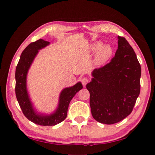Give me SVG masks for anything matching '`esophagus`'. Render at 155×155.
<instances>
[{
	"label": "esophagus",
	"mask_w": 155,
	"mask_h": 155,
	"mask_svg": "<svg viewBox=\"0 0 155 155\" xmlns=\"http://www.w3.org/2000/svg\"><path fill=\"white\" fill-rule=\"evenodd\" d=\"M88 82H89V80H88L87 78L84 77V78H81V83H82V84H83V85H85L86 84H87Z\"/></svg>",
	"instance_id": "esophagus-1"
}]
</instances>
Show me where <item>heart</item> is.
I'll use <instances>...</instances> for the list:
<instances>
[{
    "label": "heart",
    "mask_w": 155,
    "mask_h": 155,
    "mask_svg": "<svg viewBox=\"0 0 155 155\" xmlns=\"http://www.w3.org/2000/svg\"><path fill=\"white\" fill-rule=\"evenodd\" d=\"M98 51L96 54L95 61L98 65H103L105 64L111 58L114 53V50L109 44L103 45L101 41H96L91 46V51L92 52Z\"/></svg>",
    "instance_id": "1"
}]
</instances>
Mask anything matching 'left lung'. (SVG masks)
Instances as JSON below:
<instances>
[{
    "mask_svg": "<svg viewBox=\"0 0 155 155\" xmlns=\"http://www.w3.org/2000/svg\"><path fill=\"white\" fill-rule=\"evenodd\" d=\"M115 56L96 68L86 85L90 91L92 116L105 124L120 122L132 112L140 93L141 65L134 50L124 37L118 36Z\"/></svg>",
    "mask_w": 155,
    "mask_h": 155,
    "instance_id": "1",
    "label": "left lung"
}]
</instances>
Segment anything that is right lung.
<instances>
[{"mask_svg":"<svg viewBox=\"0 0 155 155\" xmlns=\"http://www.w3.org/2000/svg\"><path fill=\"white\" fill-rule=\"evenodd\" d=\"M48 44V41L40 39L28 44L21 54L15 74V96L23 114L30 121L41 126H54L64 121L67 117L68 109L70 101L75 94L83 88L82 84L78 82L73 87L64 89L60 95L58 109L53 114L41 115L36 114L34 111L27 91V74L38 50L46 46Z\"/></svg>","mask_w":155,"mask_h":155,"instance_id":"1","label":"right lung"}]
</instances>
